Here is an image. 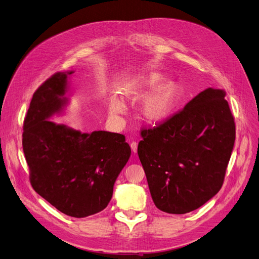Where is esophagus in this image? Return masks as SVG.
Listing matches in <instances>:
<instances>
[{"label":"esophagus","mask_w":259,"mask_h":259,"mask_svg":"<svg viewBox=\"0 0 259 259\" xmlns=\"http://www.w3.org/2000/svg\"><path fill=\"white\" fill-rule=\"evenodd\" d=\"M131 148H132L133 152L136 153V152H137V148H138V143H137V142H133V143H131Z\"/></svg>","instance_id":"34e87169"}]
</instances>
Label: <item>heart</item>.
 <instances>
[{
	"mask_svg": "<svg viewBox=\"0 0 259 259\" xmlns=\"http://www.w3.org/2000/svg\"><path fill=\"white\" fill-rule=\"evenodd\" d=\"M161 82V76L158 74H151L143 82L144 85L148 86H155ZM177 96V89L173 84L162 85L159 86L150 96L146 100L144 106L145 115L150 120H160L166 116L171 108L174 106V103ZM113 111L119 112L122 111V105L115 103L112 107Z\"/></svg>",
	"mask_w": 259,
	"mask_h": 259,
	"instance_id": "1",
	"label": "heart"
}]
</instances>
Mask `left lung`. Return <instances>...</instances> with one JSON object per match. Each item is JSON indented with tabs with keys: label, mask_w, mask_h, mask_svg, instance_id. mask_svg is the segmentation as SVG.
I'll return each instance as SVG.
<instances>
[{
	"label": "left lung",
	"mask_w": 259,
	"mask_h": 259,
	"mask_svg": "<svg viewBox=\"0 0 259 259\" xmlns=\"http://www.w3.org/2000/svg\"><path fill=\"white\" fill-rule=\"evenodd\" d=\"M225 96L209 88L163 123L140 131L138 156L159 209L189 213L221 190L236 140Z\"/></svg>",
	"instance_id": "8db88e82"
}]
</instances>
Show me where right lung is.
I'll return each mask as SVG.
<instances>
[{
  "mask_svg": "<svg viewBox=\"0 0 259 259\" xmlns=\"http://www.w3.org/2000/svg\"><path fill=\"white\" fill-rule=\"evenodd\" d=\"M71 73H55L34 92L23 121L22 149L35 192L61 213L83 218L107 207L131 147L117 133L86 134L49 120L66 105Z\"/></svg>",
  "mask_w": 259,
  "mask_h": 259,
  "instance_id": "add662e5",
  "label": "right lung"
}]
</instances>
